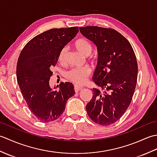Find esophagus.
Segmentation results:
<instances>
[{
    "label": "esophagus",
    "mask_w": 157,
    "mask_h": 157,
    "mask_svg": "<svg viewBox=\"0 0 157 157\" xmlns=\"http://www.w3.org/2000/svg\"><path fill=\"white\" fill-rule=\"evenodd\" d=\"M83 88L81 87V86H74V90L75 92H78L79 90H80Z\"/></svg>",
    "instance_id": "1"
}]
</instances>
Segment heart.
Listing matches in <instances>:
<instances>
[{
  "label": "heart",
  "instance_id": "b5f03b06",
  "mask_svg": "<svg viewBox=\"0 0 157 157\" xmlns=\"http://www.w3.org/2000/svg\"><path fill=\"white\" fill-rule=\"evenodd\" d=\"M73 46L77 51L84 56H88L91 54L92 46L90 43L85 38H79L73 42ZM67 50L62 48L58 55V62L60 64H64L65 62ZM91 70L88 67H84L81 69H72L67 73L66 78L69 81L75 84L82 85L86 82V79L90 75Z\"/></svg>",
  "mask_w": 157,
  "mask_h": 157
}]
</instances>
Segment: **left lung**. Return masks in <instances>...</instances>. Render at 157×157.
Here are the masks:
<instances>
[{
  "mask_svg": "<svg viewBox=\"0 0 157 157\" xmlns=\"http://www.w3.org/2000/svg\"><path fill=\"white\" fill-rule=\"evenodd\" d=\"M79 31L97 46L98 63L92 79L102 90L92 89L86 111L97 124L111 125L124 114L134 94L138 70L136 56L129 41L115 29L86 26Z\"/></svg>",
  "mask_w": 157,
  "mask_h": 157,
  "instance_id": "1",
  "label": "left lung"
}]
</instances>
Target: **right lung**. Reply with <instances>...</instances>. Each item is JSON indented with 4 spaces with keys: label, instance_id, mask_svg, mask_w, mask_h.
I'll list each match as a JSON object with an SVG mask.
<instances>
[{
    "label": "right lung",
    "instance_id": "obj_1",
    "mask_svg": "<svg viewBox=\"0 0 157 157\" xmlns=\"http://www.w3.org/2000/svg\"><path fill=\"white\" fill-rule=\"evenodd\" d=\"M78 32V27L49 29L33 38L20 53L17 80L28 108L40 121L57 119L65 111L67 101L75 94L72 83L61 82L59 90L55 91L49 80L59 52Z\"/></svg>",
    "mask_w": 157,
    "mask_h": 157
}]
</instances>
